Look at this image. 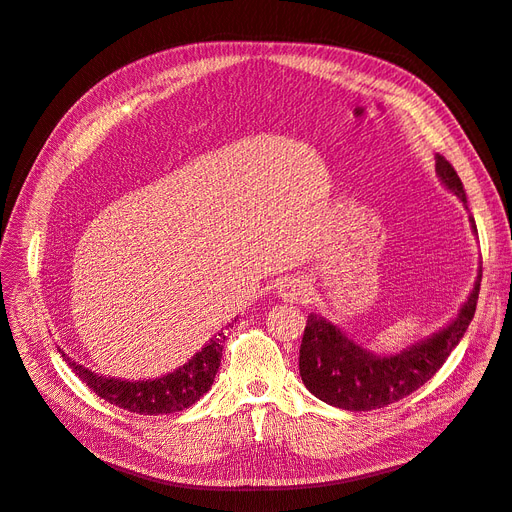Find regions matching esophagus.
I'll use <instances>...</instances> for the list:
<instances>
[{"instance_id":"1","label":"esophagus","mask_w":512,"mask_h":512,"mask_svg":"<svg viewBox=\"0 0 512 512\" xmlns=\"http://www.w3.org/2000/svg\"><path fill=\"white\" fill-rule=\"evenodd\" d=\"M309 286L303 277H286L280 284H277V297L286 303H299L307 297Z\"/></svg>"}]
</instances>
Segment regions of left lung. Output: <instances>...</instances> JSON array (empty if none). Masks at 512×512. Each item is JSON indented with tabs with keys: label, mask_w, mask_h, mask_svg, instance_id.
Wrapping results in <instances>:
<instances>
[{
	"label": "left lung",
	"mask_w": 512,
	"mask_h": 512,
	"mask_svg": "<svg viewBox=\"0 0 512 512\" xmlns=\"http://www.w3.org/2000/svg\"><path fill=\"white\" fill-rule=\"evenodd\" d=\"M436 173L444 188L453 192L468 209L463 183L455 168L442 156H436ZM470 226L474 235H478L472 215ZM480 277L483 267H478L474 288L451 322L393 354L371 352L356 344L331 320L320 314H309L299 350V371L307 391L329 406L365 412L395 404L421 389L468 331L476 312Z\"/></svg>",
	"instance_id": "1"
}]
</instances>
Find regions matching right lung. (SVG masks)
<instances>
[{
	"label": "right lung",
	"instance_id": "obj_1",
	"mask_svg": "<svg viewBox=\"0 0 512 512\" xmlns=\"http://www.w3.org/2000/svg\"><path fill=\"white\" fill-rule=\"evenodd\" d=\"M222 339L224 331L213 335L188 363H183L175 371H170V374L149 380H123L115 376H104L76 363L61 348L59 352L74 374L108 404L136 414H170L190 408L211 389L222 359Z\"/></svg>",
	"mask_w": 512,
	"mask_h": 512
}]
</instances>
